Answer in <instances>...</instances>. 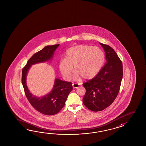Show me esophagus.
<instances>
[{"instance_id":"1","label":"esophagus","mask_w":146,"mask_h":146,"mask_svg":"<svg viewBox=\"0 0 146 146\" xmlns=\"http://www.w3.org/2000/svg\"><path fill=\"white\" fill-rule=\"evenodd\" d=\"M72 87L74 89H76V88H78V87H79V85L78 84H72Z\"/></svg>"}]
</instances>
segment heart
<instances>
[{
  "label": "heart",
  "instance_id": "b5f03b06",
  "mask_svg": "<svg viewBox=\"0 0 146 146\" xmlns=\"http://www.w3.org/2000/svg\"><path fill=\"white\" fill-rule=\"evenodd\" d=\"M104 61V54L101 49L88 45H78L69 48L66 53V58L59 62V69L62 77L69 80L76 70L74 78L79 81L82 77L92 79L99 72Z\"/></svg>",
  "mask_w": 146,
  "mask_h": 146
}]
</instances>
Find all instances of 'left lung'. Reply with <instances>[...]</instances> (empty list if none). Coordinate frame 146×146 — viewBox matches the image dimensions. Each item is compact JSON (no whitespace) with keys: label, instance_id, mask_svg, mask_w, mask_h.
Returning <instances> with one entry per match:
<instances>
[{"label":"left lung","instance_id":"8db88e82","mask_svg":"<svg viewBox=\"0 0 146 146\" xmlns=\"http://www.w3.org/2000/svg\"><path fill=\"white\" fill-rule=\"evenodd\" d=\"M100 44L104 50L106 62L95 77L83 84L86 90L84 105L94 112L102 111L114 102L123 78V65L117 54L109 45Z\"/></svg>","mask_w":146,"mask_h":146}]
</instances>
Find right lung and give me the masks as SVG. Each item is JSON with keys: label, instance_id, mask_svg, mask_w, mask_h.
<instances>
[{"label": "right lung", "instance_id": "add662e5", "mask_svg": "<svg viewBox=\"0 0 146 146\" xmlns=\"http://www.w3.org/2000/svg\"><path fill=\"white\" fill-rule=\"evenodd\" d=\"M59 45V44H56L46 46L35 53L22 69V84L25 96L34 109L44 115H54L62 109L69 94L73 89L72 83L56 78L52 91L46 95L39 97L33 95L30 92L26 83L27 76L32 65L52 59L54 52Z\"/></svg>", "mask_w": 146, "mask_h": 146}]
</instances>
